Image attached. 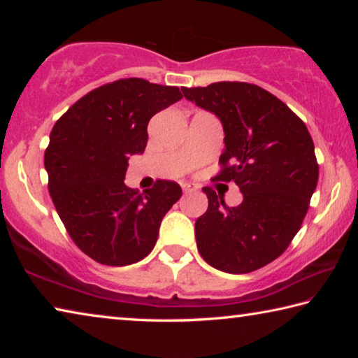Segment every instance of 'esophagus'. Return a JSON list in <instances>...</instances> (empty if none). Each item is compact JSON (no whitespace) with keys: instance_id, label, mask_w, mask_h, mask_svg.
Segmentation results:
<instances>
[{"instance_id":"34e87169","label":"esophagus","mask_w":358,"mask_h":358,"mask_svg":"<svg viewBox=\"0 0 358 358\" xmlns=\"http://www.w3.org/2000/svg\"><path fill=\"white\" fill-rule=\"evenodd\" d=\"M181 187H183V191L187 192H196L197 191V186L196 185H191V183H181Z\"/></svg>"}]
</instances>
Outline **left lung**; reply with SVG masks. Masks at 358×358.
<instances>
[{
	"label": "left lung",
	"mask_w": 358,
	"mask_h": 358,
	"mask_svg": "<svg viewBox=\"0 0 358 358\" xmlns=\"http://www.w3.org/2000/svg\"><path fill=\"white\" fill-rule=\"evenodd\" d=\"M181 92L220 118L226 148L216 178L234 180L243 194V202L229 208L203 187L208 208L196 221L201 256L226 273L262 268L286 251L317 186L310 132L282 101L257 85L217 82Z\"/></svg>",
	"instance_id": "8db88e82"
}]
</instances>
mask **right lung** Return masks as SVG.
<instances>
[{
    "instance_id": "obj_1",
    "label": "right lung",
    "mask_w": 358,
    "mask_h": 358,
    "mask_svg": "<svg viewBox=\"0 0 358 358\" xmlns=\"http://www.w3.org/2000/svg\"><path fill=\"white\" fill-rule=\"evenodd\" d=\"M181 98L177 87L123 78L83 96L53 126L44 155L48 192L71 238L96 262L147 257L181 197L173 181L143 194L124 185L129 156L147 147L150 118Z\"/></svg>"
}]
</instances>
